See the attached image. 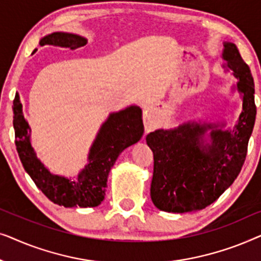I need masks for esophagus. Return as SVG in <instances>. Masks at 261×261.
<instances>
[{
  "label": "esophagus",
  "mask_w": 261,
  "mask_h": 261,
  "mask_svg": "<svg viewBox=\"0 0 261 261\" xmlns=\"http://www.w3.org/2000/svg\"><path fill=\"white\" fill-rule=\"evenodd\" d=\"M153 117H154V110L149 109L148 112H147V114H146V119H147L148 121H151Z\"/></svg>",
  "instance_id": "1"
}]
</instances>
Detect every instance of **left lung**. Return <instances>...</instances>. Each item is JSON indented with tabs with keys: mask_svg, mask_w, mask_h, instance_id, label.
I'll list each match as a JSON object with an SVG mask.
<instances>
[{
	"mask_svg": "<svg viewBox=\"0 0 261 261\" xmlns=\"http://www.w3.org/2000/svg\"><path fill=\"white\" fill-rule=\"evenodd\" d=\"M222 58L223 66L239 80L237 89L242 95V113L234 129L222 130L215 123L187 122L146 137L154 158L151 198L163 212L204 209L233 184L245 163L256 115L254 82L234 44L224 42ZM206 129H212L210 145L199 140Z\"/></svg>",
	"mask_w": 261,
	"mask_h": 261,
	"instance_id": "1",
	"label": "left lung"
}]
</instances>
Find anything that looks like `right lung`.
I'll return each mask as SVG.
<instances>
[{
    "instance_id": "add662e5",
    "label": "right lung",
    "mask_w": 261,
    "mask_h": 261,
    "mask_svg": "<svg viewBox=\"0 0 261 261\" xmlns=\"http://www.w3.org/2000/svg\"><path fill=\"white\" fill-rule=\"evenodd\" d=\"M41 46L55 45L76 49L87 44V39L80 35L63 33L48 34L39 42ZM15 145L23 169L35 185L49 201L58 205L97 206L105 199L108 174L117 156L124 148L140 140L144 134L142 113L138 106H130L119 113L110 114L102 124L89 153L88 165L78 174L77 180L52 174L37 158L30 140V126L24 120L19 94L13 101Z\"/></svg>"
}]
</instances>
